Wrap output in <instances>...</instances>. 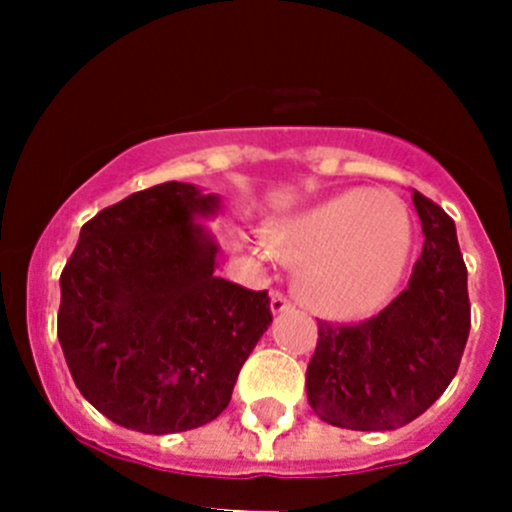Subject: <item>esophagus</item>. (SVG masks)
I'll return each instance as SVG.
<instances>
[{
    "label": "esophagus",
    "instance_id": "34e87169",
    "mask_svg": "<svg viewBox=\"0 0 512 512\" xmlns=\"http://www.w3.org/2000/svg\"><path fill=\"white\" fill-rule=\"evenodd\" d=\"M292 307H294V304L289 302L285 294L272 292V297H270V312L272 314H282V312H287V309H292Z\"/></svg>",
    "mask_w": 512,
    "mask_h": 512
}]
</instances>
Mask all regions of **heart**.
Wrapping results in <instances>:
<instances>
[{"label":"heart","mask_w":512,"mask_h":512,"mask_svg":"<svg viewBox=\"0 0 512 512\" xmlns=\"http://www.w3.org/2000/svg\"><path fill=\"white\" fill-rule=\"evenodd\" d=\"M260 260L297 267L304 304L332 322H359L379 312L406 275L411 223L399 195L347 188L282 215L250 242Z\"/></svg>","instance_id":"1"}]
</instances>
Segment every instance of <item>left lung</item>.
<instances>
[{"label":"left lung","mask_w":512,"mask_h":512,"mask_svg":"<svg viewBox=\"0 0 512 512\" xmlns=\"http://www.w3.org/2000/svg\"><path fill=\"white\" fill-rule=\"evenodd\" d=\"M411 200L426 240L409 287L369 322H319V342L307 366V399L314 414L332 426H406L446 391L461 364L471 304L456 225L418 190Z\"/></svg>","instance_id":"1"}]
</instances>
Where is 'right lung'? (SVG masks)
I'll list each match as a JSON object with an SVG mask.
<instances>
[{
	"label": "right lung",
	"mask_w": 512,
	"mask_h": 512,
	"mask_svg": "<svg viewBox=\"0 0 512 512\" xmlns=\"http://www.w3.org/2000/svg\"><path fill=\"white\" fill-rule=\"evenodd\" d=\"M220 205L170 180L81 227L61 272L59 344L84 399L118 426L163 436L218 418L272 324L267 292L215 277L205 223Z\"/></svg>",
	"instance_id": "1"
}]
</instances>
